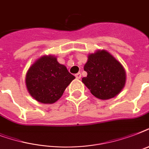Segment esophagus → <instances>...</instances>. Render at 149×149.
<instances>
[{
    "mask_svg": "<svg viewBox=\"0 0 149 149\" xmlns=\"http://www.w3.org/2000/svg\"><path fill=\"white\" fill-rule=\"evenodd\" d=\"M75 76H76V78H77V79H80V78H81V73H80V72H78V73H77Z\"/></svg>",
    "mask_w": 149,
    "mask_h": 149,
    "instance_id": "obj_1",
    "label": "esophagus"
}]
</instances>
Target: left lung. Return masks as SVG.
<instances>
[{"instance_id":"8db88e82","label":"left lung","mask_w":149,"mask_h":149,"mask_svg":"<svg viewBox=\"0 0 149 149\" xmlns=\"http://www.w3.org/2000/svg\"><path fill=\"white\" fill-rule=\"evenodd\" d=\"M84 70L87 72V77H84L82 82L99 99L114 97L125 85V69L120 62L105 50L90 54Z\"/></svg>"}]
</instances>
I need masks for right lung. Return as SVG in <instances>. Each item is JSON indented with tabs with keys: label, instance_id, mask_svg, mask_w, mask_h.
Masks as SVG:
<instances>
[{
	"label": "right lung",
	"instance_id": "add662e5",
	"mask_svg": "<svg viewBox=\"0 0 149 149\" xmlns=\"http://www.w3.org/2000/svg\"><path fill=\"white\" fill-rule=\"evenodd\" d=\"M75 79L53 56H44L29 69L25 84L30 95L42 104H53Z\"/></svg>",
	"mask_w": 149,
	"mask_h": 149
}]
</instances>
